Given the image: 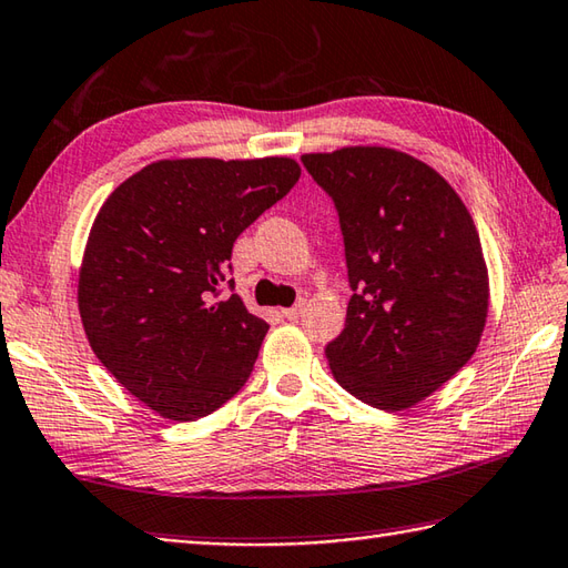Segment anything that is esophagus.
I'll return each mask as SVG.
<instances>
[{"label":"esophagus","instance_id":"1","mask_svg":"<svg viewBox=\"0 0 568 568\" xmlns=\"http://www.w3.org/2000/svg\"><path fill=\"white\" fill-rule=\"evenodd\" d=\"M303 310H305V303H295L293 307H285V310H283V317L295 322V320L303 317Z\"/></svg>","mask_w":568,"mask_h":568}]
</instances>
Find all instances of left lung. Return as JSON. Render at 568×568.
I'll list each match as a JSON object with an SVG mask.
<instances>
[{
    "label": "left lung",
    "mask_w": 568,
    "mask_h": 568,
    "mask_svg": "<svg viewBox=\"0 0 568 568\" xmlns=\"http://www.w3.org/2000/svg\"><path fill=\"white\" fill-rule=\"evenodd\" d=\"M337 209L352 297L325 354L339 386L382 410L436 392L475 354L487 268L473 216L410 154L344 148L303 154Z\"/></svg>",
    "instance_id": "left-lung-1"
}]
</instances>
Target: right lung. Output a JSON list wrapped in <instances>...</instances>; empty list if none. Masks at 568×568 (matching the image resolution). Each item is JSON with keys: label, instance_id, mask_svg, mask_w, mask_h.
Instances as JSON below:
<instances>
[{"label": "right lung", "instance_id": "1", "mask_svg": "<svg viewBox=\"0 0 568 568\" xmlns=\"http://www.w3.org/2000/svg\"><path fill=\"white\" fill-rule=\"evenodd\" d=\"M297 180L287 158L162 160L98 211L78 277L85 335L160 416L204 418L248 382L268 325L233 293L231 251Z\"/></svg>", "mask_w": 568, "mask_h": 568}]
</instances>
